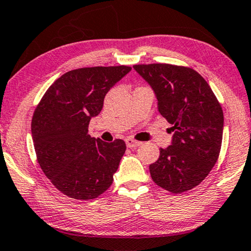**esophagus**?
Here are the masks:
<instances>
[{"label": "esophagus", "instance_id": "obj_1", "mask_svg": "<svg viewBox=\"0 0 251 251\" xmlns=\"http://www.w3.org/2000/svg\"><path fill=\"white\" fill-rule=\"evenodd\" d=\"M125 142H126V146L128 147V148H135V147L141 146L140 141H136V140H134V139H130V137H128V139H126Z\"/></svg>", "mask_w": 251, "mask_h": 251}]
</instances>
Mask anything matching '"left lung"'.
<instances>
[{
  "instance_id": "left-lung-1",
  "label": "left lung",
  "mask_w": 251,
  "mask_h": 251,
  "mask_svg": "<svg viewBox=\"0 0 251 251\" xmlns=\"http://www.w3.org/2000/svg\"><path fill=\"white\" fill-rule=\"evenodd\" d=\"M133 68L152 87L158 110L174 132L171 146L160 149L158 160L150 165L151 177L175 195L189 191L207 177L220 156L221 103L203 77L190 67L149 63Z\"/></svg>"
}]
</instances>
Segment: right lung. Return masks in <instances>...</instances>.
I'll return each mask as SVG.
<instances>
[{
    "label": "right lung",
    "mask_w": 251,
    "mask_h": 251,
    "mask_svg": "<svg viewBox=\"0 0 251 251\" xmlns=\"http://www.w3.org/2000/svg\"><path fill=\"white\" fill-rule=\"evenodd\" d=\"M128 66L86 67L70 70L45 92L31 119L38 164L60 192L77 200L98 198L114 181L125 153L123 140L91 137L92 117L100 114L108 91Z\"/></svg>",
    "instance_id": "obj_1"
}]
</instances>
